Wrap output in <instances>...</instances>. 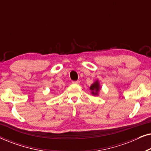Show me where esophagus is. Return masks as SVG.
I'll list each match as a JSON object with an SVG mask.
<instances>
[{
    "label": "esophagus",
    "mask_w": 151,
    "mask_h": 151,
    "mask_svg": "<svg viewBox=\"0 0 151 151\" xmlns=\"http://www.w3.org/2000/svg\"><path fill=\"white\" fill-rule=\"evenodd\" d=\"M72 83L75 84H78L80 83V81L79 80H77V81H73V82H72Z\"/></svg>",
    "instance_id": "1"
}]
</instances>
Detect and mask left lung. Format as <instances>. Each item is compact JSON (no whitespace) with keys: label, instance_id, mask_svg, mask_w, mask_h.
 <instances>
[{"label":"left lung","instance_id":"left-lung-1","mask_svg":"<svg viewBox=\"0 0 151 151\" xmlns=\"http://www.w3.org/2000/svg\"><path fill=\"white\" fill-rule=\"evenodd\" d=\"M89 88L90 90H91L92 95H93V96H98L99 91L100 89V83H99L98 80H96L93 84H92Z\"/></svg>","mask_w":151,"mask_h":151}]
</instances>
